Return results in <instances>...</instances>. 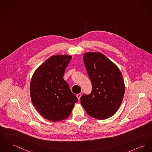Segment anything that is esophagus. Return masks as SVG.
Here are the masks:
<instances>
[{
	"label": "esophagus",
	"instance_id": "esophagus-1",
	"mask_svg": "<svg viewBox=\"0 0 152 152\" xmlns=\"http://www.w3.org/2000/svg\"><path fill=\"white\" fill-rule=\"evenodd\" d=\"M77 96V98H78V100H80V98H81V93H79V94H77V96Z\"/></svg>",
	"mask_w": 152,
	"mask_h": 152
}]
</instances>
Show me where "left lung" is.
I'll use <instances>...</instances> for the list:
<instances>
[{
    "mask_svg": "<svg viewBox=\"0 0 152 152\" xmlns=\"http://www.w3.org/2000/svg\"><path fill=\"white\" fill-rule=\"evenodd\" d=\"M83 58L92 90L91 94L81 96V105L92 118L108 119L118 110L124 97L125 85L121 71L101 52H86Z\"/></svg>",
    "mask_w": 152,
    "mask_h": 152,
    "instance_id": "1",
    "label": "left lung"
}]
</instances>
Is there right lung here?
Returning <instances> with one entry per match:
<instances>
[{
    "instance_id": "right-lung-1",
    "label": "right lung",
    "mask_w": 152,
    "mask_h": 152,
    "mask_svg": "<svg viewBox=\"0 0 152 152\" xmlns=\"http://www.w3.org/2000/svg\"><path fill=\"white\" fill-rule=\"evenodd\" d=\"M71 58L67 55L52 56L41 64L31 77L30 93L33 105L50 121L67 119L78 101L63 79Z\"/></svg>"
}]
</instances>
